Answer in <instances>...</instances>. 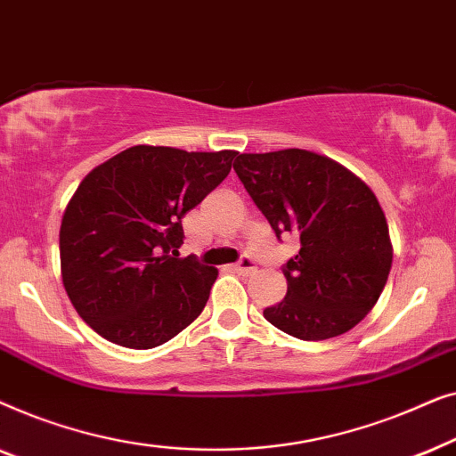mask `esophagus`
<instances>
[{
    "mask_svg": "<svg viewBox=\"0 0 456 456\" xmlns=\"http://www.w3.org/2000/svg\"><path fill=\"white\" fill-rule=\"evenodd\" d=\"M232 270L239 272V273H245V276H248V273H255V270H257V267H255V261H253V259L242 257V259L239 261V264L232 265Z\"/></svg>",
    "mask_w": 456,
    "mask_h": 456,
    "instance_id": "1",
    "label": "esophagus"
}]
</instances>
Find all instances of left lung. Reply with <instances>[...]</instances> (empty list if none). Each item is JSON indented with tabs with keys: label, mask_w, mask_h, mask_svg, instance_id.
<instances>
[{
	"label": "left lung",
	"mask_w": 456,
	"mask_h": 456,
	"mask_svg": "<svg viewBox=\"0 0 456 456\" xmlns=\"http://www.w3.org/2000/svg\"><path fill=\"white\" fill-rule=\"evenodd\" d=\"M234 172L273 232L297 236L284 301L264 309L301 340L348 332L373 309L392 267L388 224L376 195L338 161L305 149L240 153Z\"/></svg>",
	"instance_id": "8db88e82"
}]
</instances>
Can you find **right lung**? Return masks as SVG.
Returning a JSON list of instances; mask_svg holds the SVG:
<instances>
[{
  "mask_svg": "<svg viewBox=\"0 0 456 456\" xmlns=\"http://www.w3.org/2000/svg\"><path fill=\"white\" fill-rule=\"evenodd\" d=\"M236 155L134 145L83 178L61 217V282L99 336L141 351L201 315L217 270L178 257L183 217L228 176Z\"/></svg>",
  "mask_w": 456,
  "mask_h": 456,
  "instance_id": "right-lung-1",
  "label": "right lung"
}]
</instances>
